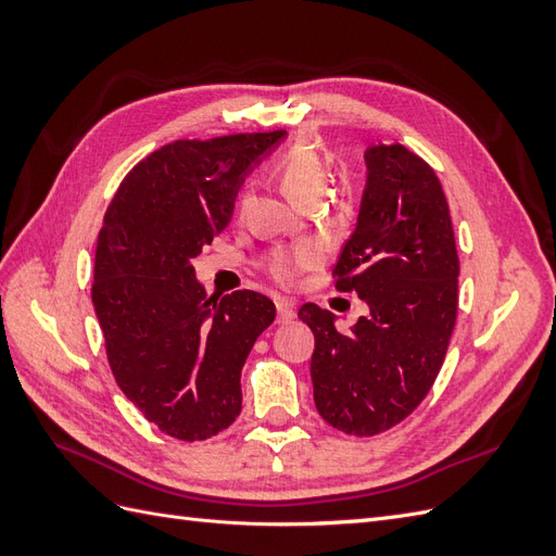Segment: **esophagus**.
I'll return each instance as SVG.
<instances>
[{
	"label": "esophagus",
	"instance_id": "1",
	"mask_svg": "<svg viewBox=\"0 0 556 556\" xmlns=\"http://www.w3.org/2000/svg\"><path fill=\"white\" fill-rule=\"evenodd\" d=\"M276 311H278V323H280V325L290 323V319H294V315H296L294 301H290V299H278V301H276Z\"/></svg>",
	"mask_w": 556,
	"mask_h": 556
}]
</instances>
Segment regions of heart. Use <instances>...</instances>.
Masks as SVG:
<instances>
[{"label":"heart","mask_w":556,"mask_h":556,"mask_svg":"<svg viewBox=\"0 0 556 556\" xmlns=\"http://www.w3.org/2000/svg\"><path fill=\"white\" fill-rule=\"evenodd\" d=\"M278 180L294 204L304 206L306 201L319 199L327 188L329 166L323 155L308 143H296L278 162ZM317 262L313 245H299L292 250H276L264 262L268 276L278 282H292L299 271L311 268Z\"/></svg>","instance_id":"1"}]
</instances>
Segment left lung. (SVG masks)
<instances>
[{
	"instance_id": "obj_1",
	"label": "left lung",
	"mask_w": 556,
	"mask_h": 556,
	"mask_svg": "<svg viewBox=\"0 0 556 556\" xmlns=\"http://www.w3.org/2000/svg\"><path fill=\"white\" fill-rule=\"evenodd\" d=\"M357 225L333 266L336 290L368 313L348 333L315 304L299 319L315 336L313 399L325 422L376 435L406 419L439 376L457 323L459 257L447 199L431 166L406 146L364 150Z\"/></svg>"
}]
</instances>
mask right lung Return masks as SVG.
Instances as JSON below:
<instances>
[{
  "instance_id": "add662e5",
  "label": "right lung",
  "mask_w": 556,
  "mask_h": 556,
  "mask_svg": "<svg viewBox=\"0 0 556 556\" xmlns=\"http://www.w3.org/2000/svg\"><path fill=\"white\" fill-rule=\"evenodd\" d=\"M285 134L166 143L125 176L104 215L92 304L106 357L123 394L172 439L206 441L241 413V368L276 306L252 290L208 296L192 260Z\"/></svg>"
}]
</instances>
